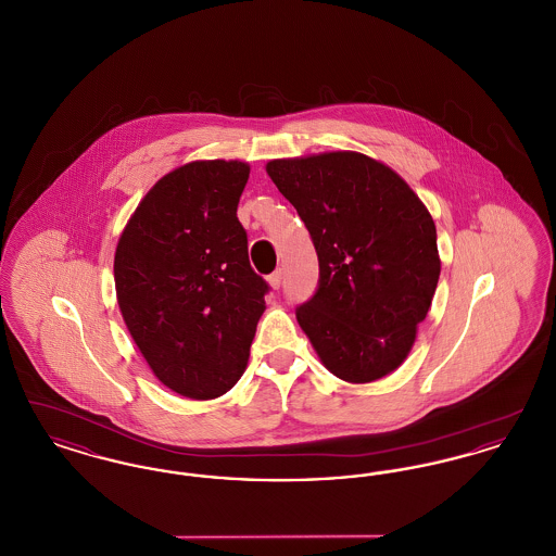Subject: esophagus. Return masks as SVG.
I'll use <instances>...</instances> for the list:
<instances>
[{"instance_id":"obj_1","label":"esophagus","mask_w":556,"mask_h":556,"mask_svg":"<svg viewBox=\"0 0 556 556\" xmlns=\"http://www.w3.org/2000/svg\"><path fill=\"white\" fill-rule=\"evenodd\" d=\"M266 281H268V286H270L273 290H279V286H281V268L275 270V273H270V275L266 277Z\"/></svg>"}]
</instances>
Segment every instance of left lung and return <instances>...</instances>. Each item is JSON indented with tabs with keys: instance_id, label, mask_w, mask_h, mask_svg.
<instances>
[{
	"instance_id": "1",
	"label": "left lung",
	"mask_w": 556,
	"mask_h": 556,
	"mask_svg": "<svg viewBox=\"0 0 556 556\" xmlns=\"http://www.w3.org/2000/svg\"><path fill=\"white\" fill-rule=\"evenodd\" d=\"M318 256L317 293L295 308L325 369L348 383L396 370L440 279L435 223L379 160L325 152L266 162Z\"/></svg>"
}]
</instances>
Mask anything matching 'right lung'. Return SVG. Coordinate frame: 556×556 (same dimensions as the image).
Instances as JSON below:
<instances>
[{
	"label": "right lung",
	"mask_w": 556,
	"mask_h": 556,
	"mask_svg": "<svg viewBox=\"0 0 556 556\" xmlns=\"http://www.w3.org/2000/svg\"><path fill=\"white\" fill-rule=\"evenodd\" d=\"M250 164L195 160L164 175L114 254L118 308L160 383L191 397L227 394L248 367L265 279L238 220Z\"/></svg>",
	"instance_id": "obj_1"
}]
</instances>
